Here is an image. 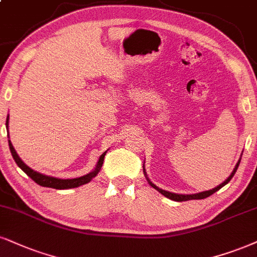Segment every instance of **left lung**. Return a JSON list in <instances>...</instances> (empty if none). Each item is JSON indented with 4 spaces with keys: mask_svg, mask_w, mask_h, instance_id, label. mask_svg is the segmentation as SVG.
Masks as SVG:
<instances>
[{
    "mask_svg": "<svg viewBox=\"0 0 257 257\" xmlns=\"http://www.w3.org/2000/svg\"><path fill=\"white\" fill-rule=\"evenodd\" d=\"M240 158H242V156L239 157L238 162H237V164L235 166V168H233L232 173L230 174V176L227 177V179L225 180V181H224L223 183H220L219 186H217V187H214V188L210 189V191H204V192H200V193H195V194H176V193H172V192L164 191V189L160 188V187H157L156 185H154V183L151 182L150 180H149V177H148V175H147V172H145L144 164H143V172H144V175H145V177H147V180H148L149 185H150L151 187H153V188L156 189V191L160 192L161 194L166 196V198L170 199V200H174V201H187V200H194V199H205V198H207V196H210V195L213 194V193H216L217 191H219V189L221 188V187L225 186L226 183H229V182H230V180L232 179L233 175H235V173H236L237 168H238V166H239Z\"/></svg>",
    "mask_w": 257,
    "mask_h": 257,
    "instance_id": "left-lung-1",
    "label": "left lung"
}]
</instances>
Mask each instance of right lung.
<instances>
[{"label":"right lung","mask_w":257,"mask_h":257,"mask_svg":"<svg viewBox=\"0 0 257 257\" xmlns=\"http://www.w3.org/2000/svg\"><path fill=\"white\" fill-rule=\"evenodd\" d=\"M8 125H9V116H7V121H6V127H7V134L9 137ZM8 143H9V149H11L12 156H13V158H14V161L17 162L18 166L20 167L21 169L24 170V172L26 173L32 180H33L34 182L38 183V185L43 186V187H49V188H56V189L76 188V187H80L82 185H85V183L90 182L91 179L99 174L101 167H102V164H103L104 155H106V153H107V151H104V153L101 155L99 161H97L96 166H95V168H94V170H91V172L89 174H87V175H83L81 177H76V179H58V177L45 175V174H41L39 172H36V170L32 169V168L28 167L27 164H25L24 161L19 157V155L17 154V151H15L14 147H13L12 142L8 141Z\"/></svg>","instance_id":"right-lung-1"}]
</instances>
